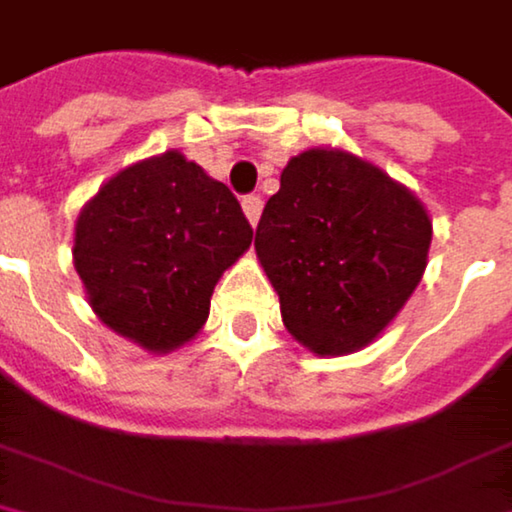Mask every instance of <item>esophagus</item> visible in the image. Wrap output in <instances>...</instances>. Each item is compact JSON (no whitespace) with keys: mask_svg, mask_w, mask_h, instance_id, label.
Here are the masks:
<instances>
[{"mask_svg":"<svg viewBox=\"0 0 512 512\" xmlns=\"http://www.w3.org/2000/svg\"><path fill=\"white\" fill-rule=\"evenodd\" d=\"M242 212H245V218H248L251 224H258V218H261V212H264V200H261L258 194H245V197H242Z\"/></svg>","mask_w":512,"mask_h":512,"instance_id":"obj_1","label":"esophagus"}]
</instances>
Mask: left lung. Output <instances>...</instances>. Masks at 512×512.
Listing matches in <instances>:
<instances>
[{
  "mask_svg": "<svg viewBox=\"0 0 512 512\" xmlns=\"http://www.w3.org/2000/svg\"><path fill=\"white\" fill-rule=\"evenodd\" d=\"M432 221L384 170L339 149L288 161L254 248L282 321L315 354L369 345L423 279Z\"/></svg>",
  "mask_w": 512,
  "mask_h": 512,
  "instance_id": "1",
  "label": "left lung"
}]
</instances>
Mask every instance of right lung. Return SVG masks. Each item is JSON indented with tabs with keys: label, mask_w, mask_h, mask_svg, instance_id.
<instances>
[{
	"label": "right lung",
	"mask_w": 512,
	"mask_h": 512,
	"mask_svg": "<svg viewBox=\"0 0 512 512\" xmlns=\"http://www.w3.org/2000/svg\"><path fill=\"white\" fill-rule=\"evenodd\" d=\"M251 245L224 182L179 152L116 173L80 212L74 267L95 315L149 351L188 342L221 273Z\"/></svg>",
	"instance_id": "add662e5"
}]
</instances>
